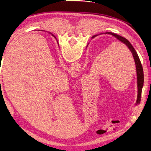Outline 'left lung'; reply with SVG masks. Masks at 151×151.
<instances>
[{
	"mask_svg": "<svg viewBox=\"0 0 151 151\" xmlns=\"http://www.w3.org/2000/svg\"><path fill=\"white\" fill-rule=\"evenodd\" d=\"M106 34H111L112 36L116 37L117 39L120 41L121 42L123 43L124 45H126V46L129 48L130 52H132L134 62L136 63V73H137V98L136 101V104H139L141 101V96H142V88L143 86V82H144V75H143V67L142 63H141L140 60L139 58V56L137 55L136 50L134 49L133 46L131 45V43L129 42V41L126 38L122 37L121 36H119V35L112 33V32H106ZM97 36V35L93 36L92 38L95 37Z\"/></svg>",
	"mask_w": 151,
	"mask_h": 151,
	"instance_id": "left-lung-1",
	"label": "left lung"
}]
</instances>
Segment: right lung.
<instances>
[{
  "label": "right lung",
  "instance_id": "add662e5",
  "mask_svg": "<svg viewBox=\"0 0 151 151\" xmlns=\"http://www.w3.org/2000/svg\"><path fill=\"white\" fill-rule=\"evenodd\" d=\"M52 36H53V37H55V38H56V37H55V36H54V35H53V34H52Z\"/></svg>",
  "mask_w": 151,
  "mask_h": 151
}]
</instances>
